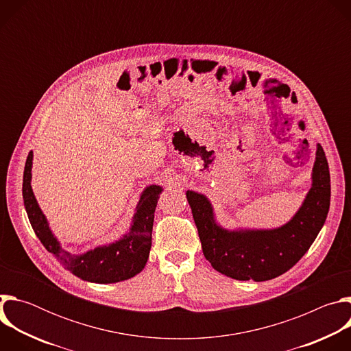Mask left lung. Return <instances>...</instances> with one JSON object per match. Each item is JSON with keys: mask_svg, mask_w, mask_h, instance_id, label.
Wrapping results in <instances>:
<instances>
[{"mask_svg": "<svg viewBox=\"0 0 351 351\" xmlns=\"http://www.w3.org/2000/svg\"><path fill=\"white\" fill-rule=\"evenodd\" d=\"M186 197L213 268L237 280L264 282L297 264L324 226L330 204L329 167L324 148L317 144L313 186L295 215L278 229L226 230L215 222L206 195L189 190Z\"/></svg>", "mask_w": 351, "mask_h": 351, "instance_id": "obj_1", "label": "left lung"}]
</instances>
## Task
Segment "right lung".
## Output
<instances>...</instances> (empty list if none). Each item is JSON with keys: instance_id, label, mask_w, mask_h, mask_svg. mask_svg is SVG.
<instances>
[{"instance_id": "right-lung-1", "label": "right lung", "mask_w": 351, "mask_h": 351, "mask_svg": "<svg viewBox=\"0 0 351 351\" xmlns=\"http://www.w3.org/2000/svg\"><path fill=\"white\" fill-rule=\"evenodd\" d=\"M32 161L33 153L30 152L23 172V203L30 225L47 252L53 253L66 269L87 282L115 283L130 279L141 272L152 248L154 213L162 187L152 184L143 191L129 233L121 240L75 256L62 250L60 241L49 230L47 219L36 202L30 186Z\"/></svg>"}]
</instances>
